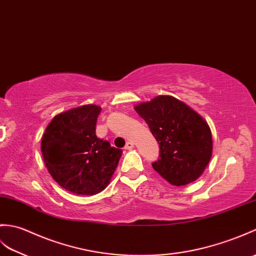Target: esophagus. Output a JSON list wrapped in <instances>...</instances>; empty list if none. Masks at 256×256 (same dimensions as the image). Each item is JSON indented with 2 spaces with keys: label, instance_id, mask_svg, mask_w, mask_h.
<instances>
[{
  "label": "esophagus",
  "instance_id": "esophagus-1",
  "mask_svg": "<svg viewBox=\"0 0 256 256\" xmlns=\"http://www.w3.org/2000/svg\"><path fill=\"white\" fill-rule=\"evenodd\" d=\"M134 147V144H133V142H126V147H124V148H126V150H132V148Z\"/></svg>",
  "mask_w": 256,
  "mask_h": 256
}]
</instances>
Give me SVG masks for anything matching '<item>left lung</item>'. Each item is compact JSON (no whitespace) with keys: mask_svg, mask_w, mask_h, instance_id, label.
Returning <instances> with one entry per match:
<instances>
[{"mask_svg":"<svg viewBox=\"0 0 256 256\" xmlns=\"http://www.w3.org/2000/svg\"><path fill=\"white\" fill-rule=\"evenodd\" d=\"M134 109L159 144L154 170L176 186L198 179L212 154V132L204 118L179 99L162 94Z\"/></svg>","mask_w":256,"mask_h":256,"instance_id":"1","label":"left lung"}]
</instances>
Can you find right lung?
I'll return each mask as SVG.
<instances>
[{
    "instance_id": "right-lung-1",
    "label": "right lung",
    "mask_w": 256,
    "mask_h": 256,
    "mask_svg": "<svg viewBox=\"0 0 256 256\" xmlns=\"http://www.w3.org/2000/svg\"><path fill=\"white\" fill-rule=\"evenodd\" d=\"M101 108L85 104L52 118L41 140L46 167L54 181L77 195H94L108 186L122 150L97 138Z\"/></svg>"
}]
</instances>
